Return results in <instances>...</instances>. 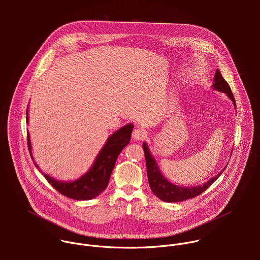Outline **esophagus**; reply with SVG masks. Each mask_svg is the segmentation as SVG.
Here are the masks:
<instances>
[{"instance_id": "1", "label": "esophagus", "mask_w": 260, "mask_h": 260, "mask_svg": "<svg viewBox=\"0 0 260 260\" xmlns=\"http://www.w3.org/2000/svg\"><path fill=\"white\" fill-rule=\"evenodd\" d=\"M133 139L135 141H141V140H144L145 137H146V133L145 131L141 129V128H136L134 132H133Z\"/></svg>"}]
</instances>
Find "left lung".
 Instances as JSON below:
<instances>
[{"mask_svg": "<svg viewBox=\"0 0 260 260\" xmlns=\"http://www.w3.org/2000/svg\"><path fill=\"white\" fill-rule=\"evenodd\" d=\"M213 88L217 91H221L225 93L230 100L234 103L236 106V100L234 98V94L232 92V89L229 85V83L222 77L220 71L217 69L214 77V83ZM143 149L145 153V159H146V166H147V176H148V182H149V186L152 190V192L161 201L168 202V203H177V202H183L192 198H196L197 196H200L203 193L207 188H209L211 185L220 177V175L223 173V171L226 169V167L222 170L220 173H218L215 177L211 178L206 183L199 185V186H179L172 182H170L160 172L158 165L156 160L154 159L153 155L151 154L149 148H148L147 143H143Z\"/></svg>", "mask_w": 260, "mask_h": 260, "instance_id": "left-lung-1", "label": "left lung"}]
</instances>
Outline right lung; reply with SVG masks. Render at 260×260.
Masks as SVG:
<instances>
[{
    "label": "right lung",
    "mask_w": 260,
    "mask_h": 260,
    "mask_svg": "<svg viewBox=\"0 0 260 260\" xmlns=\"http://www.w3.org/2000/svg\"><path fill=\"white\" fill-rule=\"evenodd\" d=\"M26 123H28V111L26 110ZM134 125L128 123L121 128L117 129L114 134L111 135L99 154L96 155L94 162L90 169L82 175L80 178L74 181H59L51 176L42 172L45 179L52 185L59 193L67 198L76 201H88L100 196L108 186V183L115 166L116 159L123 148L129 143L131 135ZM27 146L29 149L30 157L36 166L39 169V166L34 160L31 154V144L29 134L27 133Z\"/></svg>",
    "instance_id": "obj_1"
}]
</instances>
